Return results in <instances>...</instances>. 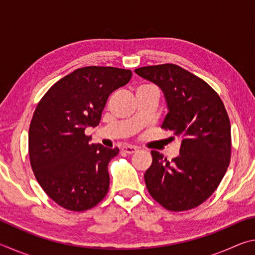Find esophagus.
<instances>
[{"mask_svg":"<svg viewBox=\"0 0 255 255\" xmlns=\"http://www.w3.org/2000/svg\"><path fill=\"white\" fill-rule=\"evenodd\" d=\"M137 147H135V146H124L123 147V150L125 153H127V154H132V153H135V152H137Z\"/></svg>","mask_w":255,"mask_h":255,"instance_id":"esophagus-1","label":"esophagus"}]
</instances>
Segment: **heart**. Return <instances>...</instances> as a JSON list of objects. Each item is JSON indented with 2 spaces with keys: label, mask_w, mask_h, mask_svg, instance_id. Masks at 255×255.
<instances>
[{
  "label": "heart",
  "mask_w": 255,
  "mask_h": 255,
  "mask_svg": "<svg viewBox=\"0 0 255 255\" xmlns=\"http://www.w3.org/2000/svg\"><path fill=\"white\" fill-rule=\"evenodd\" d=\"M146 86H150V85H140V86H138V89H141V88H146Z\"/></svg>",
  "instance_id": "heart-1"
}]
</instances>
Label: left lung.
Wrapping results in <instances>:
<instances>
[{
  "label": "left lung",
  "instance_id": "left-lung-1",
  "mask_svg": "<svg viewBox=\"0 0 255 255\" xmlns=\"http://www.w3.org/2000/svg\"><path fill=\"white\" fill-rule=\"evenodd\" d=\"M135 72L161 88L169 108L162 128L181 141L180 155L171 162L150 152L146 188L167 210L196 208L215 192L230 165L231 123L225 106L208 83L174 64Z\"/></svg>",
  "mask_w": 255,
  "mask_h": 255
}]
</instances>
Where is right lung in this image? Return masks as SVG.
Returning a JSON list of instances; mask_svg holds the SVG:
<instances>
[{
  "mask_svg": "<svg viewBox=\"0 0 255 255\" xmlns=\"http://www.w3.org/2000/svg\"><path fill=\"white\" fill-rule=\"evenodd\" d=\"M132 73L117 67L77 68L56 82L33 112L29 157L34 176L56 204L72 211L93 208L109 190L108 164L119 149L90 144L108 98Z\"/></svg>",
  "mask_w": 255,
  "mask_h": 255,
  "instance_id": "right-lung-1",
  "label": "right lung"
}]
</instances>
